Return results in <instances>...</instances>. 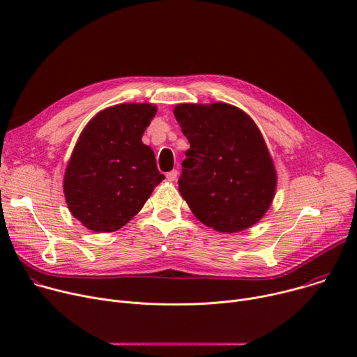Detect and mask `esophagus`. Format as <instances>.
Masks as SVG:
<instances>
[{
	"label": "esophagus",
	"mask_w": 357,
	"mask_h": 357,
	"mask_svg": "<svg viewBox=\"0 0 357 357\" xmlns=\"http://www.w3.org/2000/svg\"><path fill=\"white\" fill-rule=\"evenodd\" d=\"M176 178H178V171H171V172L166 174V179H167L169 182L176 181Z\"/></svg>",
	"instance_id": "1"
}]
</instances>
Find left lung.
Returning <instances> with one entry per match:
<instances>
[{"label": "left lung", "mask_w": 357, "mask_h": 357, "mask_svg": "<svg viewBox=\"0 0 357 357\" xmlns=\"http://www.w3.org/2000/svg\"><path fill=\"white\" fill-rule=\"evenodd\" d=\"M174 114L190 142L178 183L192 214L221 233L252 227L268 211L276 188L275 167L255 121L224 102L179 104Z\"/></svg>", "instance_id": "8db88e82"}]
</instances>
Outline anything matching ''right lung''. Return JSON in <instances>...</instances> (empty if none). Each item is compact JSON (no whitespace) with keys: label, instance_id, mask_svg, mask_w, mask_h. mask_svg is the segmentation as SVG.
<instances>
[{"label":"right lung","instance_id":"right-lung-1","mask_svg":"<svg viewBox=\"0 0 357 357\" xmlns=\"http://www.w3.org/2000/svg\"><path fill=\"white\" fill-rule=\"evenodd\" d=\"M156 114L150 104H120L93 117L66 167L63 191L75 218L96 233H111L133 218L165 179L142 136Z\"/></svg>","mask_w":357,"mask_h":357}]
</instances>
